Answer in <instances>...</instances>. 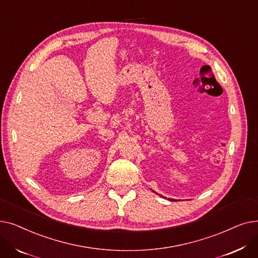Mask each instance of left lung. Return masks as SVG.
I'll use <instances>...</instances> for the list:
<instances>
[{"mask_svg":"<svg viewBox=\"0 0 258 258\" xmlns=\"http://www.w3.org/2000/svg\"><path fill=\"white\" fill-rule=\"evenodd\" d=\"M171 201H174V200H171Z\"/></svg>","mask_w":258,"mask_h":258,"instance_id":"left-lung-1","label":"left lung"}]
</instances>
